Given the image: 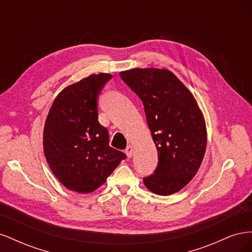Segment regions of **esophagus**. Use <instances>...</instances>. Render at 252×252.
Wrapping results in <instances>:
<instances>
[{"label":"esophagus","mask_w":252,"mask_h":252,"mask_svg":"<svg viewBox=\"0 0 252 252\" xmlns=\"http://www.w3.org/2000/svg\"><path fill=\"white\" fill-rule=\"evenodd\" d=\"M125 154H126V156L129 158H130L133 156V147L130 146V145H129V146H127V148L125 149Z\"/></svg>","instance_id":"1"}]
</instances>
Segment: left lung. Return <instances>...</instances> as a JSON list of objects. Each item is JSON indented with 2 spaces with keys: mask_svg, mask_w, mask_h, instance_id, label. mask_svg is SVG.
Segmentation results:
<instances>
[{
  "mask_svg": "<svg viewBox=\"0 0 252 252\" xmlns=\"http://www.w3.org/2000/svg\"><path fill=\"white\" fill-rule=\"evenodd\" d=\"M120 77L142 100L158 150L157 169L144 178L145 186L158 195L180 191L199 170L207 145L196 100L168 69L133 68Z\"/></svg>",
  "mask_w": 252,
  "mask_h": 252,
  "instance_id": "obj_1",
  "label": "left lung"
}]
</instances>
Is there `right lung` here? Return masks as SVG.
I'll use <instances>...</instances> for the list:
<instances>
[{"label": "right lung", "mask_w": 252, "mask_h": 252, "mask_svg": "<svg viewBox=\"0 0 252 252\" xmlns=\"http://www.w3.org/2000/svg\"><path fill=\"white\" fill-rule=\"evenodd\" d=\"M111 78L91 74L65 87L45 122L44 156L57 179L75 192L94 191L126 158L109 146L108 130L97 120V96Z\"/></svg>", "instance_id": "right-lung-1"}]
</instances>
